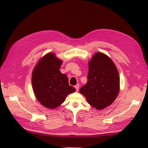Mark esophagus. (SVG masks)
<instances>
[{
    "label": "esophagus",
    "instance_id": "obj_1",
    "mask_svg": "<svg viewBox=\"0 0 148 148\" xmlns=\"http://www.w3.org/2000/svg\"><path fill=\"white\" fill-rule=\"evenodd\" d=\"M75 90H76V91H78L79 88V84H77L76 85H75Z\"/></svg>",
    "mask_w": 148,
    "mask_h": 148
}]
</instances>
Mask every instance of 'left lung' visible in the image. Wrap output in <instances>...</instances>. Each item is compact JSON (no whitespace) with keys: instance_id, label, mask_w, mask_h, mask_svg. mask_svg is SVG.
Listing matches in <instances>:
<instances>
[{"instance_id":"obj_1","label":"left lung","mask_w":148,"mask_h":148,"mask_svg":"<svg viewBox=\"0 0 148 148\" xmlns=\"http://www.w3.org/2000/svg\"><path fill=\"white\" fill-rule=\"evenodd\" d=\"M86 84L79 92L89 104L97 110L105 108L113 103L120 91V77L115 64L108 56L95 53L88 62Z\"/></svg>"}]
</instances>
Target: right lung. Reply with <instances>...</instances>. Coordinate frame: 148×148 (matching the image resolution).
<instances>
[{"label": "right lung", "instance_id": "obj_1", "mask_svg": "<svg viewBox=\"0 0 148 148\" xmlns=\"http://www.w3.org/2000/svg\"><path fill=\"white\" fill-rule=\"evenodd\" d=\"M62 64V60L50 52L41 58L33 69L34 94L40 103L47 108H56L63 103L68 95L75 91L69 84L67 75L60 73Z\"/></svg>", "mask_w": 148, "mask_h": 148}]
</instances>
